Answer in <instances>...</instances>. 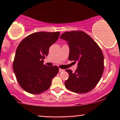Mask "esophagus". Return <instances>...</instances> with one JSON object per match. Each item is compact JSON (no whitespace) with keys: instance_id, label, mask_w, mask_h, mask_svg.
<instances>
[{"instance_id":"1","label":"esophagus","mask_w":120,"mask_h":120,"mask_svg":"<svg viewBox=\"0 0 120 120\" xmlns=\"http://www.w3.org/2000/svg\"><path fill=\"white\" fill-rule=\"evenodd\" d=\"M64 71H65L64 70L61 69H59V72H64Z\"/></svg>"}]
</instances>
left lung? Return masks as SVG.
Instances as JSON below:
<instances>
[{"mask_svg":"<svg viewBox=\"0 0 120 120\" xmlns=\"http://www.w3.org/2000/svg\"><path fill=\"white\" fill-rule=\"evenodd\" d=\"M60 38L68 42L69 60L78 62L75 72L66 70L69 77L65 82V86L76 93L90 91L98 84L104 71V58L100 48L89 35L82 31H67Z\"/></svg>","mask_w":120,"mask_h":120,"instance_id":"left-lung-1","label":"left lung"}]
</instances>
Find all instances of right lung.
I'll use <instances>...</instances> for the list:
<instances>
[{
    "label": "right lung",
    "instance_id": "add662e5",
    "mask_svg": "<svg viewBox=\"0 0 120 120\" xmlns=\"http://www.w3.org/2000/svg\"><path fill=\"white\" fill-rule=\"evenodd\" d=\"M59 35L58 31L34 33L20 42L15 55L13 70L18 83L25 91L39 94L50 87L59 68L44 65V59Z\"/></svg>",
    "mask_w": 120,
    "mask_h": 120
}]
</instances>
